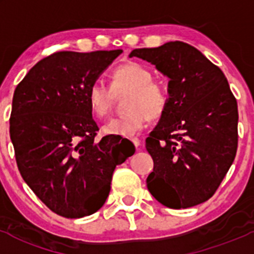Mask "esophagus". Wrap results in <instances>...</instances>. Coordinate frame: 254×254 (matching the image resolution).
Segmentation results:
<instances>
[{"instance_id": "esophagus-1", "label": "esophagus", "mask_w": 254, "mask_h": 254, "mask_svg": "<svg viewBox=\"0 0 254 254\" xmlns=\"http://www.w3.org/2000/svg\"><path fill=\"white\" fill-rule=\"evenodd\" d=\"M131 142L134 143V146H135V147H136V148L139 147L140 145H141V141H140V140L137 139V137H132V139H131Z\"/></svg>"}]
</instances>
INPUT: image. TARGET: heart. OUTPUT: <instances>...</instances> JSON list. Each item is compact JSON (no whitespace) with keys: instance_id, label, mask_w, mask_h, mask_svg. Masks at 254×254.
Here are the masks:
<instances>
[{"instance_id":"1","label":"heart","mask_w":254,"mask_h":254,"mask_svg":"<svg viewBox=\"0 0 254 254\" xmlns=\"http://www.w3.org/2000/svg\"><path fill=\"white\" fill-rule=\"evenodd\" d=\"M150 68L139 63L118 66L112 73V86L103 79H94L87 89V101L97 118H104L111 112L115 93L130 91L124 115L113 118L102 127V132L111 136L131 137L141 131L148 117L158 118L168 106L170 94L163 84L153 82Z\"/></svg>"}]
</instances>
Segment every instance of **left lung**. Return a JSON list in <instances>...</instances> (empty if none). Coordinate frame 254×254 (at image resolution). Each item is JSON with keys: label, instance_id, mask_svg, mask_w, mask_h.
<instances>
[{"label": "left lung", "instance_id": "1", "mask_svg": "<svg viewBox=\"0 0 254 254\" xmlns=\"http://www.w3.org/2000/svg\"><path fill=\"white\" fill-rule=\"evenodd\" d=\"M132 56L170 79L168 106L146 139L153 160L148 191L171 209L204 203L236 156L237 102L229 82L198 49L183 42L135 49Z\"/></svg>", "mask_w": 254, "mask_h": 254}]
</instances>
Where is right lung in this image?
<instances>
[{
	"instance_id": "right-lung-1",
	"label": "right lung",
	"mask_w": 254,
	"mask_h": 254,
	"mask_svg": "<svg viewBox=\"0 0 254 254\" xmlns=\"http://www.w3.org/2000/svg\"><path fill=\"white\" fill-rule=\"evenodd\" d=\"M123 53L59 51L33 66L17 86L9 134L20 175L51 211L67 219L101 209L115 167L134 155L127 139L96 137L89 84Z\"/></svg>"
}]
</instances>
